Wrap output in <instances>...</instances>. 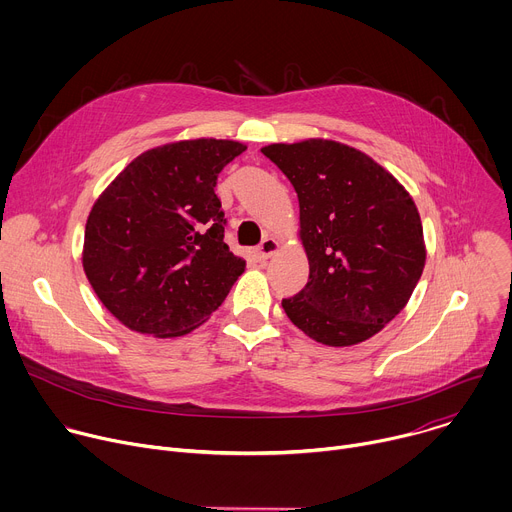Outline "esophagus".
<instances>
[{"instance_id": "34e87169", "label": "esophagus", "mask_w": 512, "mask_h": 512, "mask_svg": "<svg viewBox=\"0 0 512 512\" xmlns=\"http://www.w3.org/2000/svg\"><path fill=\"white\" fill-rule=\"evenodd\" d=\"M279 251V241L277 239H273V237H265L263 241H261V245L257 247V255H259V259H269V257H273L275 253Z\"/></svg>"}]
</instances>
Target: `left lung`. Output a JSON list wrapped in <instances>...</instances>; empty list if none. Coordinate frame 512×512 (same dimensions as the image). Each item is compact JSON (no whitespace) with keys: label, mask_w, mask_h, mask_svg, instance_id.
<instances>
[{"label":"left lung","mask_w":512,"mask_h":512,"mask_svg":"<svg viewBox=\"0 0 512 512\" xmlns=\"http://www.w3.org/2000/svg\"><path fill=\"white\" fill-rule=\"evenodd\" d=\"M261 152L300 200L310 281L283 300L287 318L326 346L381 332L409 302L425 265L417 206L403 184L346 143L310 137Z\"/></svg>","instance_id":"8db88e82"}]
</instances>
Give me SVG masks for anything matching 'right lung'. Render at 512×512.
Masks as SVG:
<instances>
[{
    "label": "right lung",
    "instance_id": "right-lung-1",
    "mask_svg": "<svg viewBox=\"0 0 512 512\" xmlns=\"http://www.w3.org/2000/svg\"><path fill=\"white\" fill-rule=\"evenodd\" d=\"M247 145L182 139L139 154L95 200L83 269L103 306L129 330L184 336L225 302L245 271L225 239L216 176Z\"/></svg>",
    "mask_w": 512,
    "mask_h": 512
}]
</instances>
